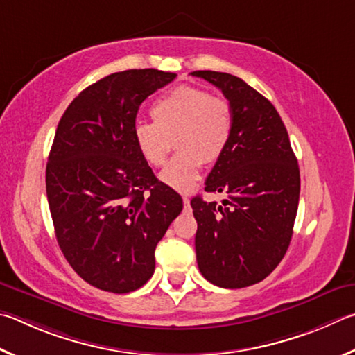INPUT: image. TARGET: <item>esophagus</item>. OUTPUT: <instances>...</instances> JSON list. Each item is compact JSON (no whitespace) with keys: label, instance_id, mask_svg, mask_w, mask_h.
Returning <instances> with one entry per match:
<instances>
[{"label":"esophagus","instance_id":"1","mask_svg":"<svg viewBox=\"0 0 355 355\" xmlns=\"http://www.w3.org/2000/svg\"><path fill=\"white\" fill-rule=\"evenodd\" d=\"M182 200H184V206L189 207L190 206V198L189 196H182Z\"/></svg>","mask_w":355,"mask_h":355}]
</instances>
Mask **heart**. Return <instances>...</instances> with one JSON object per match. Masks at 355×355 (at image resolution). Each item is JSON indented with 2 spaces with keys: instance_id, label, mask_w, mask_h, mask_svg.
I'll return each instance as SVG.
<instances>
[{
  "instance_id": "b5f03b06",
  "label": "heart",
  "mask_w": 355,
  "mask_h": 355,
  "mask_svg": "<svg viewBox=\"0 0 355 355\" xmlns=\"http://www.w3.org/2000/svg\"><path fill=\"white\" fill-rule=\"evenodd\" d=\"M151 118L153 123L135 126V146L149 165L160 166L174 141L179 153L159 178L166 187L181 193L196 187L202 164L215 165L225 155L235 128L234 109L227 99L187 84L155 99Z\"/></svg>"
}]
</instances>
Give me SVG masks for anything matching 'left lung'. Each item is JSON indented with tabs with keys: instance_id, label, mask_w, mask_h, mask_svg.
I'll return each mask as SVG.
<instances>
[{
	"instance_id": "obj_1",
	"label": "left lung",
	"mask_w": 355,
	"mask_h": 355,
	"mask_svg": "<svg viewBox=\"0 0 355 355\" xmlns=\"http://www.w3.org/2000/svg\"><path fill=\"white\" fill-rule=\"evenodd\" d=\"M232 104L234 135L207 176L206 191L226 193L223 204L190 201L198 223V268L214 285L243 288L270 275L284 259L300 202V166L288 132L268 99L243 79L193 71Z\"/></svg>"
}]
</instances>
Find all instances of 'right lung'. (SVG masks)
<instances>
[{
	"label": "right lung",
	"mask_w": 355,
	"mask_h": 355,
	"mask_svg": "<svg viewBox=\"0 0 355 355\" xmlns=\"http://www.w3.org/2000/svg\"><path fill=\"white\" fill-rule=\"evenodd\" d=\"M176 78L154 68L109 74L62 115L46 196L67 262L93 287L129 293L153 276L154 251L182 198L154 176L134 141L140 104Z\"/></svg>",
	"instance_id": "1"
}]
</instances>
